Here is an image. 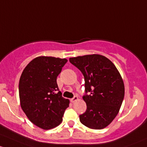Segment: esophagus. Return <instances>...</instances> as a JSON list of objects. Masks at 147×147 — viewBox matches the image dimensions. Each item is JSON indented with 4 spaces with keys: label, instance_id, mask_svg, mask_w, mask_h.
I'll use <instances>...</instances> for the list:
<instances>
[{
    "label": "esophagus",
    "instance_id": "esophagus-1",
    "mask_svg": "<svg viewBox=\"0 0 147 147\" xmlns=\"http://www.w3.org/2000/svg\"><path fill=\"white\" fill-rule=\"evenodd\" d=\"M78 99V96H75L73 98H71V102H75Z\"/></svg>",
    "mask_w": 147,
    "mask_h": 147
}]
</instances>
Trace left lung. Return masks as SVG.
Masks as SVG:
<instances>
[{
	"mask_svg": "<svg viewBox=\"0 0 147 147\" xmlns=\"http://www.w3.org/2000/svg\"><path fill=\"white\" fill-rule=\"evenodd\" d=\"M69 61L81 71L85 79L83 99L87 109L79 115L80 121L90 129L106 127L118 114L125 96L120 74L110 59L100 54L72 57Z\"/></svg>",
	"mask_w": 147,
	"mask_h": 147,
	"instance_id": "8db88e82",
	"label": "left lung"
}]
</instances>
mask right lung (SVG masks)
<instances>
[{
	"label": "right lung",
	"instance_id": "right-lung-1",
	"mask_svg": "<svg viewBox=\"0 0 147 147\" xmlns=\"http://www.w3.org/2000/svg\"><path fill=\"white\" fill-rule=\"evenodd\" d=\"M66 59L38 57L27 65L19 81L20 106L28 118L43 129H50L62 122L69 100L63 98L57 78Z\"/></svg>",
	"mask_w": 147,
	"mask_h": 147
}]
</instances>
